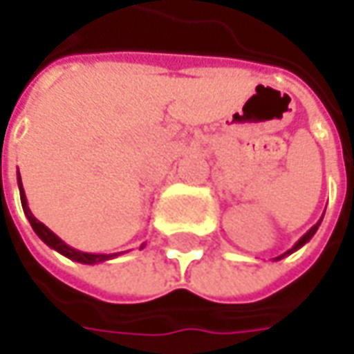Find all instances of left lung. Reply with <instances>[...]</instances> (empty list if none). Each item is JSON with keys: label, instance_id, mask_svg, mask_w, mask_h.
<instances>
[{"label": "left lung", "instance_id": "obj_1", "mask_svg": "<svg viewBox=\"0 0 354 354\" xmlns=\"http://www.w3.org/2000/svg\"><path fill=\"white\" fill-rule=\"evenodd\" d=\"M321 221H323V218H319V221H317V223H315V225L311 226V228H309V230H307L306 234H304V236L299 238V240H297V242H295V244H293V246H292V248H290V250H288V252H283V254H281V256H278V258H274V262H278V260H281V258H283V256H290V254H293V252H295V250H299V248H301V246H304V244H307V242H309V240H311V238H313V234H315V232H317V228H319Z\"/></svg>", "mask_w": 354, "mask_h": 354}]
</instances>
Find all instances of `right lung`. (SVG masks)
Returning a JSON list of instances; mask_svg holds the SVG:
<instances>
[{
    "instance_id": "1",
    "label": "right lung",
    "mask_w": 354,
    "mask_h": 354,
    "mask_svg": "<svg viewBox=\"0 0 354 354\" xmlns=\"http://www.w3.org/2000/svg\"><path fill=\"white\" fill-rule=\"evenodd\" d=\"M17 185H19L21 207H23V212H25L27 221H29L31 226H33L35 234L41 238V240L47 244L48 248L57 250L59 254L66 256V258H71V260H75V262H80V264H88V266L100 264V262H106V260H112V258H116V256L122 254V252H116V254H90V252H80V250H76V248H73V246H68V244H66V242H62L61 238L57 236L50 228H47V226L43 225L41 221H37V218L33 216V212H31L29 205H27V197H25V191H23L19 171H17Z\"/></svg>"
}]
</instances>
